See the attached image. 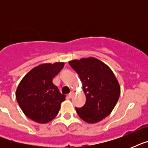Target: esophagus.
<instances>
[{
	"instance_id": "34e87169",
	"label": "esophagus",
	"mask_w": 148,
	"mask_h": 148,
	"mask_svg": "<svg viewBox=\"0 0 148 148\" xmlns=\"http://www.w3.org/2000/svg\"><path fill=\"white\" fill-rule=\"evenodd\" d=\"M74 91H71V92L70 93L69 95H68V97H70V98H72V97H74Z\"/></svg>"
}]
</instances>
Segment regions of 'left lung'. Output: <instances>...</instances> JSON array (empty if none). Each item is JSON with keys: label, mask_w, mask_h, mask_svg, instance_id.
Masks as SVG:
<instances>
[{"label": "left lung", "mask_w": 148, "mask_h": 148, "mask_svg": "<svg viewBox=\"0 0 148 148\" xmlns=\"http://www.w3.org/2000/svg\"><path fill=\"white\" fill-rule=\"evenodd\" d=\"M68 63L78 74L86 96L84 106L76 108L77 114L89 124L101 121L111 113L119 99L121 87L117 77L108 65L93 57Z\"/></svg>", "instance_id": "1"}]
</instances>
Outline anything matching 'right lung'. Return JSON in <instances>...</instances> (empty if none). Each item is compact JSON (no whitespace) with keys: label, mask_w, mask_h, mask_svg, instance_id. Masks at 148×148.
Segmentation results:
<instances>
[{"label":"right lung","mask_w":148,"mask_h":148,"mask_svg":"<svg viewBox=\"0 0 148 148\" xmlns=\"http://www.w3.org/2000/svg\"><path fill=\"white\" fill-rule=\"evenodd\" d=\"M64 62L45 63L31 69L16 90V99L27 117L39 124H47L59 112L64 95L59 92L53 78L62 70Z\"/></svg>","instance_id":"right-lung-1"}]
</instances>
